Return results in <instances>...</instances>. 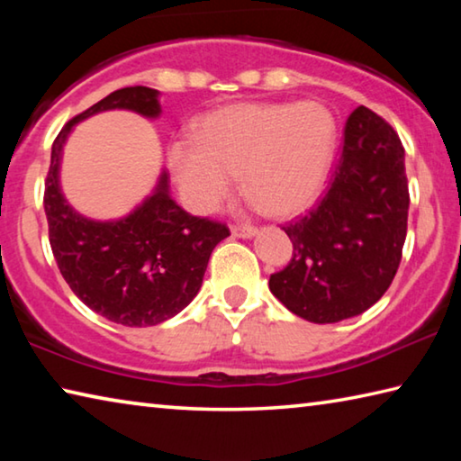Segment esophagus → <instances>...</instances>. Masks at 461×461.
Segmentation results:
<instances>
[{
  "label": "esophagus",
  "mask_w": 461,
  "mask_h": 461,
  "mask_svg": "<svg viewBox=\"0 0 461 461\" xmlns=\"http://www.w3.org/2000/svg\"><path fill=\"white\" fill-rule=\"evenodd\" d=\"M256 231H258L256 225H238V223L231 225V233L238 238H252L256 236Z\"/></svg>",
  "instance_id": "1"
}]
</instances>
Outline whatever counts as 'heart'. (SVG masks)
Masks as SVG:
<instances>
[{"label":"heart","instance_id":"obj_1","mask_svg":"<svg viewBox=\"0 0 461 461\" xmlns=\"http://www.w3.org/2000/svg\"><path fill=\"white\" fill-rule=\"evenodd\" d=\"M335 144L338 126L323 104L244 101L203 115L168 160L193 212H213L238 175L264 213L293 215L321 191Z\"/></svg>","mask_w":461,"mask_h":461}]
</instances>
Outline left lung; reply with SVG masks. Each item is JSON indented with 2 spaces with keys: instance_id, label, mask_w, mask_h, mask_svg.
<instances>
[{
  "instance_id": "obj_1",
  "label": "left lung",
  "mask_w": 461,
  "mask_h": 461,
  "mask_svg": "<svg viewBox=\"0 0 461 461\" xmlns=\"http://www.w3.org/2000/svg\"><path fill=\"white\" fill-rule=\"evenodd\" d=\"M409 181L393 126L360 105L349 115L327 191L283 225L293 258L270 291L307 321L338 323L370 309L399 270L407 238Z\"/></svg>"
}]
</instances>
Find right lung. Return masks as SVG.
<instances>
[{"label": "right lung", "mask_w": 461, "mask_h": 461, "mask_svg": "<svg viewBox=\"0 0 461 461\" xmlns=\"http://www.w3.org/2000/svg\"><path fill=\"white\" fill-rule=\"evenodd\" d=\"M115 107L156 118L158 91L142 85L118 89L65 123L52 142L44 212L54 260L71 291L109 321L146 327L167 321L189 305L199 293L209 256L230 236V228L178 207L168 194L167 173L152 197L126 220L91 221L67 205L59 186L67 134L77 122Z\"/></svg>", "instance_id": "obj_1"}]
</instances>
